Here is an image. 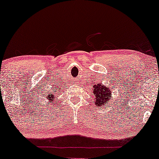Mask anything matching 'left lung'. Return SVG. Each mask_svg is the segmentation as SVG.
I'll return each mask as SVG.
<instances>
[{"label":"left lung","mask_w":159,"mask_h":159,"mask_svg":"<svg viewBox=\"0 0 159 159\" xmlns=\"http://www.w3.org/2000/svg\"><path fill=\"white\" fill-rule=\"evenodd\" d=\"M93 93L95 95L94 97L96 98V101L94 102V103L98 107H100L102 105H105L106 102L110 101L109 99L111 97L110 96L111 92L109 91V89H107L104 85L101 86V84H100V85L94 87Z\"/></svg>","instance_id":"left-lung-1"}]
</instances>
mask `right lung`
<instances>
[{"label":"right lung","instance_id":"1","mask_svg":"<svg viewBox=\"0 0 159 159\" xmlns=\"http://www.w3.org/2000/svg\"><path fill=\"white\" fill-rule=\"evenodd\" d=\"M52 99H53V98H52Z\"/></svg>","mask_w":159,"mask_h":159}]
</instances>
